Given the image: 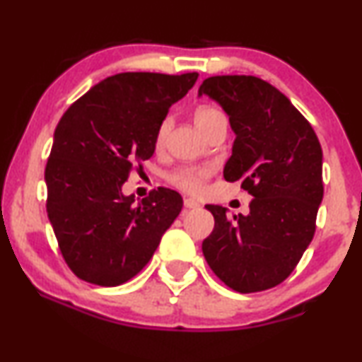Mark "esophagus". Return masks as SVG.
Returning a JSON list of instances; mask_svg holds the SVG:
<instances>
[{
    "label": "esophagus",
    "mask_w": 362,
    "mask_h": 362,
    "mask_svg": "<svg viewBox=\"0 0 362 362\" xmlns=\"http://www.w3.org/2000/svg\"><path fill=\"white\" fill-rule=\"evenodd\" d=\"M184 207L185 209H195V207H200V204L197 202V200H194V199H185L184 200Z\"/></svg>",
    "instance_id": "1"
}]
</instances>
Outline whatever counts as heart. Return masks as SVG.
I'll return each mask as SVG.
<instances>
[{
    "label": "heart",
    "mask_w": 362,
    "mask_h": 362,
    "mask_svg": "<svg viewBox=\"0 0 362 362\" xmlns=\"http://www.w3.org/2000/svg\"><path fill=\"white\" fill-rule=\"evenodd\" d=\"M221 116H223V112L217 111L216 107H211V106L199 107L194 115L195 123H197V126L202 129V132H206L209 126L214 123L217 117ZM168 128H170L168 119H165L163 123L158 126V129H156V138H155L156 146L163 145L165 138H167ZM212 173H214V168H212L211 165H202V167H182L175 170V172L170 173L168 180L170 184L175 185L177 189L184 190L187 194L199 195L204 192L207 180L212 177Z\"/></svg>",
    "instance_id": "heart-1"
}]
</instances>
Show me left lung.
I'll return each mask as SVG.
<instances>
[{
  "label": "left lung",
  "mask_w": 362,
  "mask_h": 362,
  "mask_svg": "<svg viewBox=\"0 0 362 362\" xmlns=\"http://www.w3.org/2000/svg\"><path fill=\"white\" fill-rule=\"evenodd\" d=\"M199 94L223 106L236 133L224 178L241 180L252 195L247 216L206 206L214 230L202 252L229 288H273L290 276L315 234L324 197L319 138L288 98L259 77H209Z\"/></svg>",
  "instance_id": "left-lung-1"
}]
</instances>
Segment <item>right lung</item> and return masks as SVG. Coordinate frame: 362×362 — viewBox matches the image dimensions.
<instances>
[{"mask_svg":"<svg viewBox=\"0 0 362 362\" xmlns=\"http://www.w3.org/2000/svg\"><path fill=\"white\" fill-rule=\"evenodd\" d=\"M197 77L116 74L60 117L45 167L47 214L65 263L81 280L101 286L132 280L180 214L175 190L158 187L134 204L121 187L151 158L156 129Z\"/></svg>","mask_w":362,"mask_h":362,"instance_id":"obj_1","label":"right lung"}]
</instances>
